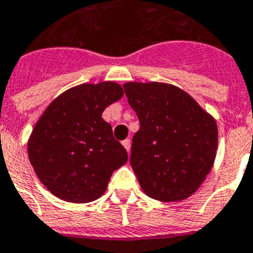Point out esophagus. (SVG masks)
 Segmentation results:
<instances>
[{"label": "esophagus", "mask_w": 253, "mask_h": 253, "mask_svg": "<svg viewBox=\"0 0 253 253\" xmlns=\"http://www.w3.org/2000/svg\"><path fill=\"white\" fill-rule=\"evenodd\" d=\"M122 144H123V147H125L127 150V152H130V150H131V140L130 139H125L122 142Z\"/></svg>", "instance_id": "obj_1"}]
</instances>
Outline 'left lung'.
<instances>
[{
    "label": "left lung",
    "mask_w": 253,
    "mask_h": 253,
    "mask_svg": "<svg viewBox=\"0 0 253 253\" xmlns=\"http://www.w3.org/2000/svg\"><path fill=\"white\" fill-rule=\"evenodd\" d=\"M123 87L139 119L130 163L142 190L161 202L186 199L199 188L215 162V119L172 84L127 82Z\"/></svg>",
    "instance_id": "8db88e82"
}]
</instances>
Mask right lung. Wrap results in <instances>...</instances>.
<instances>
[{"mask_svg":"<svg viewBox=\"0 0 253 253\" xmlns=\"http://www.w3.org/2000/svg\"><path fill=\"white\" fill-rule=\"evenodd\" d=\"M122 96L115 82L80 84L57 96L38 119L29 138V159L54 196L71 203L98 199L114 171L126 163V148L102 118Z\"/></svg>","mask_w":253,"mask_h":253,"instance_id":"add662e5","label":"right lung"}]
</instances>
